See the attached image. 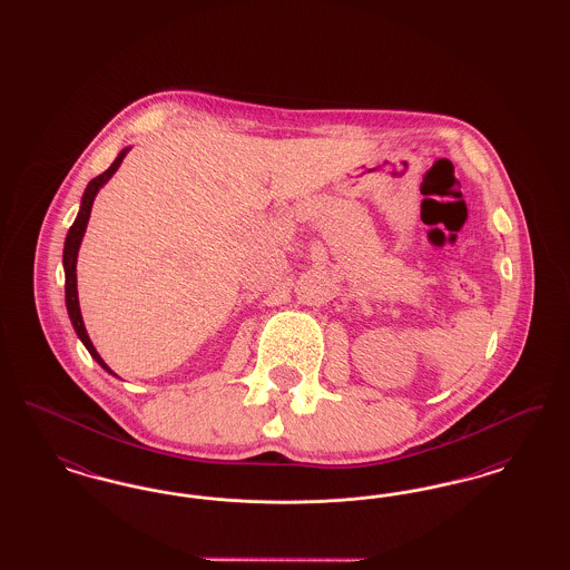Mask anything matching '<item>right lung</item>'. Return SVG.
<instances>
[{"label": "right lung", "instance_id": "1", "mask_svg": "<svg viewBox=\"0 0 570 570\" xmlns=\"http://www.w3.org/2000/svg\"><path fill=\"white\" fill-rule=\"evenodd\" d=\"M130 149H124V151H119V156L115 158V163L110 164L109 168L102 173V175H98V177H94L89 184H87V188H85V194H82L81 200V209H79V216L75 219V224L70 226V230H68V237H66V245H63V272H66V307H68V316H70V323L75 326V331H77V335L81 337L82 344H85V348L89 351V354L109 372V365L102 361V356L96 353V348H94V344H91V340H89V335H87V331H85V325H82V316H81V307H79V293H77V256H79V247H81L82 235H85V228H87V222H89V216H91V205H94V198H96V194L98 190L109 181L110 177L115 175V170L119 168V164L124 163V158H126V154H128ZM115 376V374H112Z\"/></svg>", "mask_w": 570, "mask_h": 570}]
</instances>
